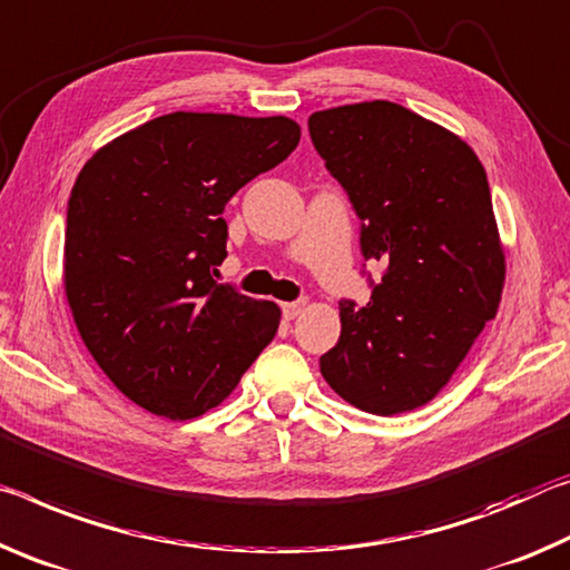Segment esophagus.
<instances>
[{"label": "esophagus", "mask_w": 570, "mask_h": 570, "mask_svg": "<svg viewBox=\"0 0 570 570\" xmlns=\"http://www.w3.org/2000/svg\"><path fill=\"white\" fill-rule=\"evenodd\" d=\"M279 307H283V318L293 321V318H297V313L303 311V303H283Z\"/></svg>", "instance_id": "esophagus-1"}]
</instances>
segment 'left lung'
<instances>
[{"mask_svg": "<svg viewBox=\"0 0 570 570\" xmlns=\"http://www.w3.org/2000/svg\"><path fill=\"white\" fill-rule=\"evenodd\" d=\"M315 151L361 219L371 301L341 305V338L321 356L328 386L391 416L436 396L495 318L502 255L488 174L450 130L391 100L318 110Z\"/></svg>", "mask_w": 570, "mask_h": 570, "instance_id": "1", "label": "left lung"}]
</instances>
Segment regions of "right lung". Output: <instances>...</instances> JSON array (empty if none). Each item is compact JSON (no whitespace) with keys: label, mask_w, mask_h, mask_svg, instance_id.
<instances>
[{"label":"right lung","mask_w":570,"mask_h":570,"mask_svg":"<svg viewBox=\"0 0 570 570\" xmlns=\"http://www.w3.org/2000/svg\"><path fill=\"white\" fill-rule=\"evenodd\" d=\"M297 141L301 126L285 116L179 110L82 166L65 224V293L90 356L146 412L202 416L275 338V303L217 283L222 212Z\"/></svg>","instance_id":"obj_1"}]
</instances>
